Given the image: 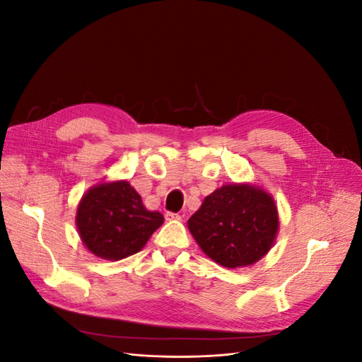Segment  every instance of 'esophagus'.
<instances>
[{"label":"esophagus","instance_id":"obj_1","mask_svg":"<svg viewBox=\"0 0 362 362\" xmlns=\"http://www.w3.org/2000/svg\"><path fill=\"white\" fill-rule=\"evenodd\" d=\"M180 216L177 213H166V221H180Z\"/></svg>","mask_w":362,"mask_h":362}]
</instances>
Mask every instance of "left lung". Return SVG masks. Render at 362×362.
Here are the masks:
<instances>
[{
  "label": "left lung",
  "instance_id": "1",
  "mask_svg": "<svg viewBox=\"0 0 362 362\" xmlns=\"http://www.w3.org/2000/svg\"><path fill=\"white\" fill-rule=\"evenodd\" d=\"M187 226L208 258L237 269L267 255L279 231V214L261 185L231 182L208 194Z\"/></svg>",
  "mask_w": 362,
  "mask_h": 362
}]
</instances>
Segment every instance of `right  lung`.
<instances>
[{"instance_id": "add662e5", "label": "right lung", "mask_w": 362, "mask_h": 362, "mask_svg": "<svg viewBox=\"0 0 362 362\" xmlns=\"http://www.w3.org/2000/svg\"><path fill=\"white\" fill-rule=\"evenodd\" d=\"M163 222V214L146 210L141 196L127 180L92 185L83 194L75 214L86 249L108 261L137 254Z\"/></svg>"}]
</instances>
